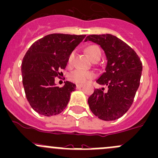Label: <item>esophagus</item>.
Wrapping results in <instances>:
<instances>
[{
    "mask_svg": "<svg viewBox=\"0 0 158 158\" xmlns=\"http://www.w3.org/2000/svg\"><path fill=\"white\" fill-rule=\"evenodd\" d=\"M82 87V84H77L76 85V89H80V88Z\"/></svg>",
    "mask_w": 158,
    "mask_h": 158,
    "instance_id": "esophagus-1",
    "label": "esophagus"
}]
</instances>
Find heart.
Wrapping results in <instances>:
<instances>
[{"label":"heart","instance_id":"heart-1","mask_svg":"<svg viewBox=\"0 0 158 158\" xmlns=\"http://www.w3.org/2000/svg\"><path fill=\"white\" fill-rule=\"evenodd\" d=\"M86 51H87L89 57H90L92 60L98 59V58L101 59V51L98 46L90 45L89 47L87 48ZM75 52L73 51L72 53H70V54L69 55V57H68V64H72ZM68 77H69V79H70L71 81H73V82H76V83L78 84H83L88 80V79H92V78L94 77V74H93L92 72H90V71H85L82 70V69H77L69 73Z\"/></svg>","mask_w":158,"mask_h":158}]
</instances>
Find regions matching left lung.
I'll return each instance as SVG.
<instances>
[{
  "mask_svg": "<svg viewBox=\"0 0 158 158\" xmlns=\"http://www.w3.org/2000/svg\"><path fill=\"white\" fill-rule=\"evenodd\" d=\"M91 41L104 51L107 64L104 72L96 80L107 88L94 89L89 98V108L96 117L105 121L115 120L127 112L132 105L142 76V64L133 49L110 34L90 35Z\"/></svg>",
  "mask_w": 158,
  "mask_h": 158,
  "instance_id": "8db88e82",
  "label": "left lung"
}]
</instances>
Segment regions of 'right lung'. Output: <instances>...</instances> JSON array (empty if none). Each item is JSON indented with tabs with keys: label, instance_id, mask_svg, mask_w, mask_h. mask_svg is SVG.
Wrapping results in <instances>:
<instances>
[{
	"label": "right lung",
	"instance_id": "add662e5",
	"mask_svg": "<svg viewBox=\"0 0 158 158\" xmlns=\"http://www.w3.org/2000/svg\"><path fill=\"white\" fill-rule=\"evenodd\" d=\"M85 35L51 34L33 43L23 59V85L31 108L41 115H57L66 108L76 85H56L54 78L65 69L68 57Z\"/></svg>",
	"mask_w": 158,
	"mask_h": 158
}]
</instances>
